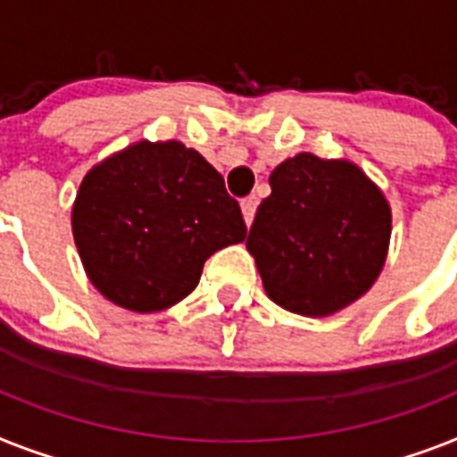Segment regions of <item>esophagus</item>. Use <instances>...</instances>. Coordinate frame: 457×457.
<instances>
[{"label":"esophagus","mask_w":457,"mask_h":457,"mask_svg":"<svg viewBox=\"0 0 457 457\" xmlns=\"http://www.w3.org/2000/svg\"><path fill=\"white\" fill-rule=\"evenodd\" d=\"M255 209H258V196H246V199H241V213H244V220H246V225H251V222H253Z\"/></svg>","instance_id":"34e87169"}]
</instances>
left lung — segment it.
<instances>
[{
    "label": "left lung",
    "mask_w": 457,
    "mask_h": 457,
    "mask_svg": "<svg viewBox=\"0 0 457 457\" xmlns=\"http://www.w3.org/2000/svg\"><path fill=\"white\" fill-rule=\"evenodd\" d=\"M270 185L246 239L267 295L326 317L369 291L385 265L392 213L361 169L303 152L277 166Z\"/></svg>",
    "instance_id": "1"
}]
</instances>
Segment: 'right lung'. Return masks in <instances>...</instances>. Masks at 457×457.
Instances as JSON below:
<instances>
[{
	"mask_svg": "<svg viewBox=\"0 0 457 457\" xmlns=\"http://www.w3.org/2000/svg\"><path fill=\"white\" fill-rule=\"evenodd\" d=\"M72 232L107 300L157 312L195 291L204 262L239 244L246 222L225 180L178 140L136 143L81 180Z\"/></svg>",
	"mask_w": 457,
	"mask_h": 457,
	"instance_id": "add662e5",
	"label": "right lung"
}]
</instances>
